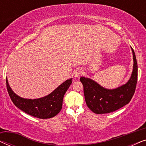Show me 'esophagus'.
Wrapping results in <instances>:
<instances>
[{
    "label": "esophagus",
    "mask_w": 146,
    "mask_h": 146,
    "mask_svg": "<svg viewBox=\"0 0 146 146\" xmlns=\"http://www.w3.org/2000/svg\"><path fill=\"white\" fill-rule=\"evenodd\" d=\"M83 74V70L80 68L76 69L74 72V76L75 78H79L81 75Z\"/></svg>",
    "instance_id": "esophagus-1"
}]
</instances>
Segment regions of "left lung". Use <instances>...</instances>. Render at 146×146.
<instances>
[{
  "label": "left lung",
  "mask_w": 146,
  "mask_h": 146,
  "mask_svg": "<svg viewBox=\"0 0 146 146\" xmlns=\"http://www.w3.org/2000/svg\"><path fill=\"white\" fill-rule=\"evenodd\" d=\"M133 54V66L131 77L126 84L114 89L105 88L93 80L81 77L87 106L97 114L114 111L130 102L135 92L137 81V64L135 52Z\"/></svg>",
  "instance_id": "1"
}]
</instances>
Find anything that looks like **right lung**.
Wrapping results in <instances>:
<instances>
[{"label":"right lung","mask_w":146,"mask_h":146,"mask_svg":"<svg viewBox=\"0 0 146 146\" xmlns=\"http://www.w3.org/2000/svg\"><path fill=\"white\" fill-rule=\"evenodd\" d=\"M70 78L61 84L52 92L37 99H27L19 96L10 87L7 78V88L11 99L18 108L25 113L40 119L50 118L56 115L62 107L63 98L72 82Z\"/></svg>","instance_id":"obj_1"}]
</instances>
